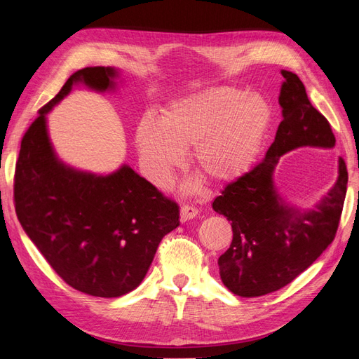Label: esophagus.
I'll return each mask as SVG.
<instances>
[{
  "label": "esophagus",
  "mask_w": 359,
  "mask_h": 359,
  "mask_svg": "<svg viewBox=\"0 0 359 359\" xmlns=\"http://www.w3.org/2000/svg\"><path fill=\"white\" fill-rule=\"evenodd\" d=\"M198 208H194V206H191V205H186L184 203L182 206H181V210H180V217H181V222H187V220H190V219H194V217L198 215Z\"/></svg>",
  "instance_id": "1"
}]
</instances>
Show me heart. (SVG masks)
<instances>
[{
    "mask_svg": "<svg viewBox=\"0 0 359 359\" xmlns=\"http://www.w3.org/2000/svg\"><path fill=\"white\" fill-rule=\"evenodd\" d=\"M271 109L262 95L233 86H208L173 102L156 121L139 123L135 142L140 166L166 187L191 148L193 168L212 182L240 178L265 140Z\"/></svg>",
    "mask_w": 359,
    "mask_h": 359,
    "instance_id": "b5f03b06",
    "label": "heart"
}]
</instances>
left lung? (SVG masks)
I'll list each match as a JSON object with an SVG mask.
<instances>
[{
    "label": "left lung",
    "instance_id": "1",
    "mask_svg": "<svg viewBox=\"0 0 359 359\" xmlns=\"http://www.w3.org/2000/svg\"><path fill=\"white\" fill-rule=\"evenodd\" d=\"M281 123L265 158L229 182L212 202L231 222V247L219 257L223 285L238 297L253 298L292 283L334 241L347 189L346 163L339 180L313 210L299 212L281 202L273 182L278 158L299 147L332 148L331 124L310 103L295 73L281 70Z\"/></svg>",
    "mask_w": 359,
    "mask_h": 359
}]
</instances>
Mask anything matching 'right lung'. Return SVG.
Wrapping results in <instances>:
<instances>
[{
  "label": "right lung",
  "mask_w": 359,
  "mask_h": 359,
  "mask_svg": "<svg viewBox=\"0 0 359 359\" xmlns=\"http://www.w3.org/2000/svg\"><path fill=\"white\" fill-rule=\"evenodd\" d=\"M116 70L85 67L39 109L20 142L13 199L24 231L52 269L86 295L116 298L136 289L161 238L180 224V206L124 165L97 177L61 163L50 147L46 114L73 83L114 88Z\"/></svg>",
  "instance_id": "1"
}]
</instances>
